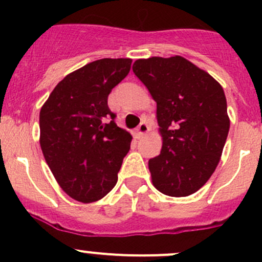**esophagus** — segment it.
Listing matches in <instances>:
<instances>
[{
	"mask_svg": "<svg viewBox=\"0 0 262 262\" xmlns=\"http://www.w3.org/2000/svg\"><path fill=\"white\" fill-rule=\"evenodd\" d=\"M148 130H149V126H148V124L146 123V121H143V123L139 124V126L137 128L136 137L137 138H141V137H143L144 134L148 133Z\"/></svg>",
	"mask_w": 262,
	"mask_h": 262,
	"instance_id": "esophagus-1",
	"label": "esophagus"
}]
</instances>
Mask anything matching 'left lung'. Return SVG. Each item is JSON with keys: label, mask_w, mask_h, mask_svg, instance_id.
I'll return each instance as SVG.
<instances>
[{"label": "left lung", "mask_w": 262, "mask_h": 262, "mask_svg": "<svg viewBox=\"0 0 262 262\" xmlns=\"http://www.w3.org/2000/svg\"><path fill=\"white\" fill-rule=\"evenodd\" d=\"M133 72L157 102L162 149L148 161L153 185L168 196L194 194L213 175L228 136L223 89L180 55L138 59Z\"/></svg>", "instance_id": "left-lung-1"}]
</instances>
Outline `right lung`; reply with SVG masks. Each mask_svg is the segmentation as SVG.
Here are the masks:
<instances>
[{
  "label": "right lung",
  "mask_w": 262,
  "mask_h": 262,
  "mask_svg": "<svg viewBox=\"0 0 262 262\" xmlns=\"http://www.w3.org/2000/svg\"><path fill=\"white\" fill-rule=\"evenodd\" d=\"M129 58H104L66 76L39 116L40 147L55 180L81 203L102 199L118 181L132 136L115 124L107 96L130 71Z\"/></svg>",
  "instance_id": "add662e5"
}]
</instances>
